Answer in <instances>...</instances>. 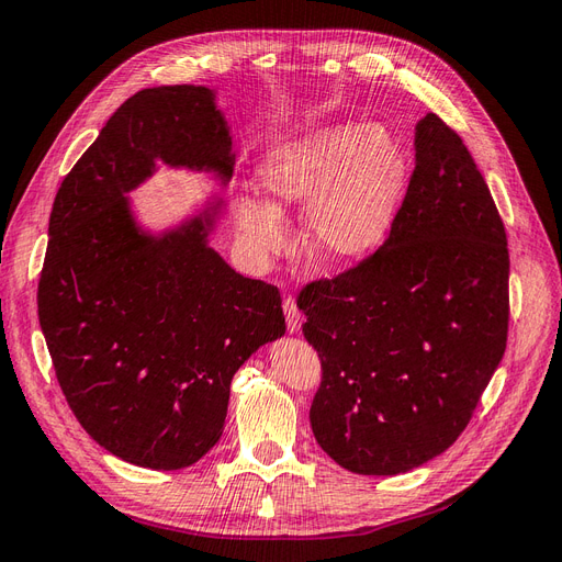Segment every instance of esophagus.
<instances>
[{
    "instance_id": "1",
    "label": "esophagus",
    "mask_w": 562,
    "mask_h": 562,
    "mask_svg": "<svg viewBox=\"0 0 562 562\" xmlns=\"http://www.w3.org/2000/svg\"><path fill=\"white\" fill-rule=\"evenodd\" d=\"M283 314H285V326L291 333H297L300 326H302V312L297 310V302L288 295L283 300Z\"/></svg>"
}]
</instances>
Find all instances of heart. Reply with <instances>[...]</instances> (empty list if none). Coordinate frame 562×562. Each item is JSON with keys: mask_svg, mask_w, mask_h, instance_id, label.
<instances>
[{"mask_svg": "<svg viewBox=\"0 0 562 562\" xmlns=\"http://www.w3.org/2000/svg\"><path fill=\"white\" fill-rule=\"evenodd\" d=\"M255 196L234 201L239 232L258 255L291 244L283 209L307 201L304 248L323 267H351L375 252L396 223L411 178L401 140L380 124L321 126L269 149Z\"/></svg>", "mask_w": 562, "mask_h": 562, "instance_id": "obj_1", "label": "heart"}]
</instances>
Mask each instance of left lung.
<instances>
[{
	"label": "left lung",
	"instance_id": "1",
	"mask_svg": "<svg viewBox=\"0 0 562 562\" xmlns=\"http://www.w3.org/2000/svg\"><path fill=\"white\" fill-rule=\"evenodd\" d=\"M323 378L310 422L323 452L396 475L446 452L506 349L504 223L462 138L415 126V171L389 239L361 265L300 291Z\"/></svg>",
	"mask_w": 562,
	"mask_h": 562
}]
</instances>
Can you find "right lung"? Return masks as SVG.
Wrapping results in <instances>:
<instances>
[{"instance_id":"add662e5","label":"right lung","mask_w":562,"mask_h":562,"mask_svg":"<svg viewBox=\"0 0 562 562\" xmlns=\"http://www.w3.org/2000/svg\"><path fill=\"white\" fill-rule=\"evenodd\" d=\"M157 161L229 182L232 133L215 91L143 89L108 119L56 194L37 307L81 427L128 464L173 471L217 443L234 372L285 333V318L279 288L209 246L223 199L173 229L138 225L128 192Z\"/></svg>"}]
</instances>
